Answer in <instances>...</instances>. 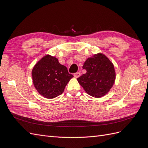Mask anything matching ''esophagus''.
<instances>
[{
    "mask_svg": "<svg viewBox=\"0 0 148 148\" xmlns=\"http://www.w3.org/2000/svg\"><path fill=\"white\" fill-rule=\"evenodd\" d=\"M74 77H75V78H78L79 76H80V73L79 72H77V73H74Z\"/></svg>",
    "mask_w": 148,
    "mask_h": 148,
    "instance_id": "34e87169",
    "label": "esophagus"
}]
</instances>
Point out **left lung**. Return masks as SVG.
I'll use <instances>...</instances> for the list:
<instances>
[{"label": "left lung", "instance_id": "8db88e82", "mask_svg": "<svg viewBox=\"0 0 148 148\" xmlns=\"http://www.w3.org/2000/svg\"><path fill=\"white\" fill-rule=\"evenodd\" d=\"M83 69L86 73L77 80L88 95L100 97L110 91L115 82V72L113 64L106 56L99 53L88 58Z\"/></svg>", "mask_w": 148, "mask_h": 148}]
</instances>
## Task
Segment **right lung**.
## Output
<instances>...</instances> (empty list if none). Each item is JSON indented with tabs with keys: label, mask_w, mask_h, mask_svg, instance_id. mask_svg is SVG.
I'll return each mask as SVG.
<instances>
[{
	"label": "right lung",
	"mask_w": 148,
	"mask_h": 148,
	"mask_svg": "<svg viewBox=\"0 0 148 148\" xmlns=\"http://www.w3.org/2000/svg\"><path fill=\"white\" fill-rule=\"evenodd\" d=\"M32 77L34 86L40 95L52 99L63 93L66 85L73 76L57 58L47 55L34 65Z\"/></svg>",
	"instance_id": "add662e5"
}]
</instances>
